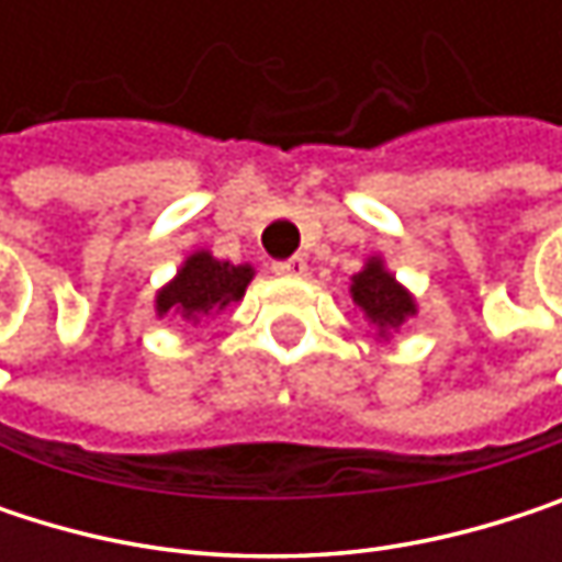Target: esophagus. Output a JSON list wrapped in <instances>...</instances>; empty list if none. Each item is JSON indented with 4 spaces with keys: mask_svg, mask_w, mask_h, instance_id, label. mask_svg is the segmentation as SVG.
I'll return each instance as SVG.
<instances>
[{
    "mask_svg": "<svg viewBox=\"0 0 562 562\" xmlns=\"http://www.w3.org/2000/svg\"><path fill=\"white\" fill-rule=\"evenodd\" d=\"M273 273H277V277H292V280H299V277L308 273V263H305L302 257H289V260L273 263Z\"/></svg>",
    "mask_w": 562,
    "mask_h": 562,
    "instance_id": "obj_1",
    "label": "esophagus"
}]
</instances>
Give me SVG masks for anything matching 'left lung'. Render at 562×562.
Returning a JSON list of instances; mask_svg holds the SVG:
<instances>
[{"instance_id": "8db88e82", "label": "left lung", "mask_w": 562, "mask_h": 562, "mask_svg": "<svg viewBox=\"0 0 562 562\" xmlns=\"http://www.w3.org/2000/svg\"><path fill=\"white\" fill-rule=\"evenodd\" d=\"M351 299L364 312V318L378 328L381 338H387L409 315H416L413 295L393 280L381 257H371L364 270L351 277Z\"/></svg>"}]
</instances>
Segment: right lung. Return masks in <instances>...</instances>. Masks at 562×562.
Masks as SVG:
<instances>
[{
	"instance_id": "obj_1",
	"label": "right lung",
	"mask_w": 562,
	"mask_h": 562,
	"mask_svg": "<svg viewBox=\"0 0 562 562\" xmlns=\"http://www.w3.org/2000/svg\"><path fill=\"white\" fill-rule=\"evenodd\" d=\"M254 280L250 263H227L211 257L207 250L191 254L169 285L156 295L159 315H181L184 322H201L204 315H214L227 308L231 302H240L247 285Z\"/></svg>"
}]
</instances>
